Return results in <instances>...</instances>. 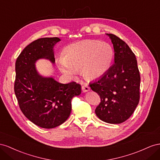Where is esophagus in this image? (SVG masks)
<instances>
[{
	"label": "esophagus",
	"instance_id": "esophagus-1",
	"mask_svg": "<svg viewBox=\"0 0 160 160\" xmlns=\"http://www.w3.org/2000/svg\"><path fill=\"white\" fill-rule=\"evenodd\" d=\"M90 87L88 86V84H84L83 86H82V91L84 92H88V91L90 90Z\"/></svg>",
	"mask_w": 160,
	"mask_h": 160
}]
</instances>
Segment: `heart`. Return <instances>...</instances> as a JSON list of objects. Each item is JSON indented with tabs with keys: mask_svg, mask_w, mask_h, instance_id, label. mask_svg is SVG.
Returning <instances> with one entry per match:
<instances>
[{
	"mask_svg": "<svg viewBox=\"0 0 160 160\" xmlns=\"http://www.w3.org/2000/svg\"><path fill=\"white\" fill-rule=\"evenodd\" d=\"M113 49L109 44L97 40H86L68 46L64 56L58 59L59 69L68 77L76 76L78 70L86 78L101 77L110 68Z\"/></svg>",
	"mask_w": 160,
	"mask_h": 160,
	"instance_id": "b5f03b06",
	"label": "heart"
}]
</instances>
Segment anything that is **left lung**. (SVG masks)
<instances>
[{
  "mask_svg": "<svg viewBox=\"0 0 160 160\" xmlns=\"http://www.w3.org/2000/svg\"><path fill=\"white\" fill-rule=\"evenodd\" d=\"M110 37L115 50V63L101 78L90 84L100 98L95 109L104 122L119 124L132 115L140 99V74L134 53L115 35Z\"/></svg>",
  "mask_w": 160,
  "mask_h": 160,
  "instance_id": "8db88e82",
  "label": "left lung"
}]
</instances>
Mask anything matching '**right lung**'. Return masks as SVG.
Segmentation results:
<instances>
[{
  "label": "right lung",
  "instance_id": "add662e5",
  "mask_svg": "<svg viewBox=\"0 0 160 160\" xmlns=\"http://www.w3.org/2000/svg\"><path fill=\"white\" fill-rule=\"evenodd\" d=\"M58 38H40L22 50L15 63L14 90L23 115L35 125L52 129L64 122L72 110V99L81 93V86L75 82L60 84L52 78L38 74L35 62L47 58L54 63L53 45Z\"/></svg>",
  "mask_w": 160,
  "mask_h": 160
}]
</instances>
